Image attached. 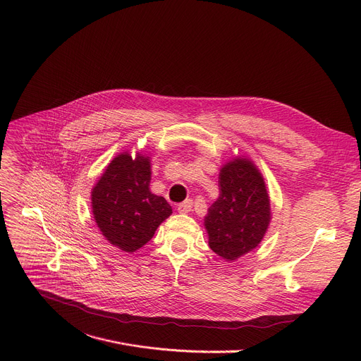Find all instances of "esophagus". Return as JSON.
<instances>
[{"instance_id": "34e87169", "label": "esophagus", "mask_w": 361, "mask_h": 361, "mask_svg": "<svg viewBox=\"0 0 361 361\" xmlns=\"http://www.w3.org/2000/svg\"><path fill=\"white\" fill-rule=\"evenodd\" d=\"M191 209H192V200H190V199L185 200V202H183V203H180L178 207H177V210H178L180 213H183V214L191 212Z\"/></svg>"}]
</instances>
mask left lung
Here are the masks:
<instances>
[{"instance_id": "8db88e82", "label": "left lung", "mask_w": 361, "mask_h": 361, "mask_svg": "<svg viewBox=\"0 0 361 361\" xmlns=\"http://www.w3.org/2000/svg\"><path fill=\"white\" fill-rule=\"evenodd\" d=\"M220 195L204 219L209 245L226 260H235L264 239L271 220L265 181L246 158L227 162L219 174Z\"/></svg>"}]
</instances>
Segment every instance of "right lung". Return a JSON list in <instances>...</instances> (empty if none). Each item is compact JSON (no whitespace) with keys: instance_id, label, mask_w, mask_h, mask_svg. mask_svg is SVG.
Returning <instances> with one entry per match:
<instances>
[{"instance_id":"add662e5","label":"right lung","mask_w":361,"mask_h":361,"mask_svg":"<svg viewBox=\"0 0 361 361\" xmlns=\"http://www.w3.org/2000/svg\"><path fill=\"white\" fill-rule=\"evenodd\" d=\"M149 159L128 152L111 161L93 187L92 209L102 235L123 252L148 243L171 213L167 200L149 191Z\"/></svg>"}]
</instances>
